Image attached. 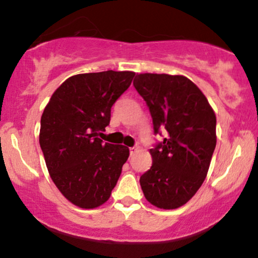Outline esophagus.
<instances>
[{"mask_svg": "<svg viewBox=\"0 0 258 258\" xmlns=\"http://www.w3.org/2000/svg\"><path fill=\"white\" fill-rule=\"evenodd\" d=\"M137 151H138V147H131V148H130V153H131V154H135Z\"/></svg>", "mask_w": 258, "mask_h": 258, "instance_id": "34e87169", "label": "esophagus"}]
</instances>
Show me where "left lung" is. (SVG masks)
Returning <instances> with one entry per match:
<instances>
[{
    "label": "left lung",
    "instance_id": "left-lung-1",
    "mask_svg": "<svg viewBox=\"0 0 258 258\" xmlns=\"http://www.w3.org/2000/svg\"><path fill=\"white\" fill-rule=\"evenodd\" d=\"M134 85L150 107L154 134L167 138L150 150L141 175L146 199L159 209L183 207L199 190L216 146V116L197 85L183 75L137 74Z\"/></svg>",
    "mask_w": 258,
    "mask_h": 258
}]
</instances>
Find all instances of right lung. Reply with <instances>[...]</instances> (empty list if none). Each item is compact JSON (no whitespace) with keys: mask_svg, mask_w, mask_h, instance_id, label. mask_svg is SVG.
Wrapping results in <instances>:
<instances>
[{"mask_svg":"<svg viewBox=\"0 0 258 258\" xmlns=\"http://www.w3.org/2000/svg\"><path fill=\"white\" fill-rule=\"evenodd\" d=\"M134 77V72L113 70L73 75L43 111L39 145L48 172L59 191L81 209L107 202L130 156L126 146L99 137Z\"/></svg>","mask_w":258,"mask_h":258,"instance_id":"add662e5","label":"right lung"}]
</instances>
